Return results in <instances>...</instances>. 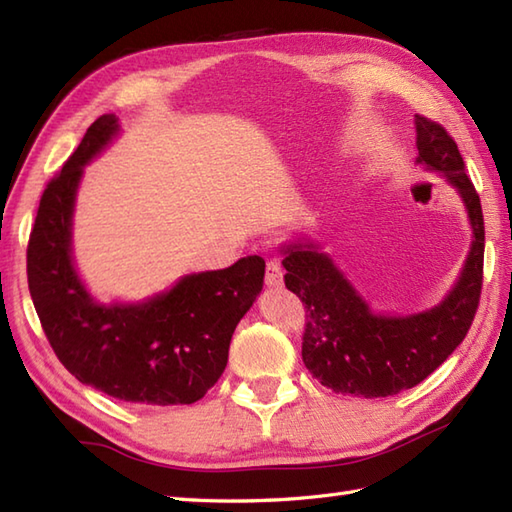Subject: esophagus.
<instances>
[{"label": "esophagus", "instance_id": "1", "mask_svg": "<svg viewBox=\"0 0 512 512\" xmlns=\"http://www.w3.org/2000/svg\"><path fill=\"white\" fill-rule=\"evenodd\" d=\"M284 284V268L277 262V259H270L266 264V286L268 288H279Z\"/></svg>", "mask_w": 512, "mask_h": 512}]
</instances>
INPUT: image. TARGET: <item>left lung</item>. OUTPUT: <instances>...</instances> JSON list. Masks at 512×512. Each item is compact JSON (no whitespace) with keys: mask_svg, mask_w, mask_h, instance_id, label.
Segmentation results:
<instances>
[{"mask_svg":"<svg viewBox=\"0 0 512 512\" xmlns=\"http://www.w3.org/2000/svg\"><path fill=\"white\" fill-rule=\"evenodd\" d=\"M416 165L440 173L458 191L471 226L460 277L438 306L413 314L374 312L319 242L281 244L286 288L306 303L301 356L308 372L336 394L385 398L416 387L447 361L469 332L482 290L484 217L480 195L447 129L413 118Z\"/></svg>","mask_w":512,"mask_h":512,"instance_id":"obj_1","label":"left lung"}]
</instances>
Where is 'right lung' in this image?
I'll return each instance as SVG.
<instances>
[{
  "label": "right lung",
  "mask_w": 512,
  "mask_h": 512,
  "mask_svg": "<svg viewBox=\"0 0 512 512\" xmlns=\"http://www.w3.org/2000/svg\"><path fill=\"white\" fill-rule=\"evenodd\" d=\"M121 134L96 118L43 191L28 242V288L54 354L103 394L143 405H191L222 376L231 336L264 288L266 262L182 275L143 301H96L76 270L72 224L83 171Z\"/></svg>",
  "instance_id": "add662e5"
}]
</instances>
